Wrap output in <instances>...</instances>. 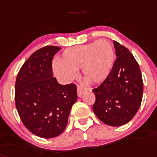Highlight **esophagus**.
<instances>
[{"label": "esophagus", "mask_w": 157, "mask_h": 157, "mask_svg": "<svg viewBox=\"0 0 157 157\" xmlns=\"http://www.w3.org/2000/svg\"><path fill=\"white\" fill-rule=\"evenodd\" d=\"M87 92V89L82 87L81 85H77V95L79 97H81L83 94Z\"/></svg>", "instance_id": "obj_1"}]
</instances>
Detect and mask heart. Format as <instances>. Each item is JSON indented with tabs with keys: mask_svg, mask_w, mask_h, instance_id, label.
<instances>
[{
	"mask_svg": "<svg viewBox=\"0 0 157 157\" xmlns=\"http://www.w3.org/2000/svg\"><path fill=\"white\" fill-rule=\"evenodd\" d=\"M60 61L54 63L53 70L63 81H72L76 76V70L81 68L86 80L97 84L105 81L111 72L114 50L109 40L101 39L67 48L60 57Z\"/></svg>",
	"mask_w": 157,
	"mask_h": 157,
	"instance_id": "1",
	"label": "heart"
}]
</instances>
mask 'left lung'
<instances>
[{"label":"left lung","mask_w":157,"mask_h":157,"mask_svg":"<svg viewBox=\"0 0 157 157\" xmlns=\"http://www.w3.org/2000/svg\"><path fill=\"white\" fill-rule=\"evenodd\" d=\"M113 44L117 58L107 78L93 89L96 96L93 109L103 123L116 127L129 122L137 113L144 84L133 55L116 40Z\"/></svg>","instance_id":"obj_1"}]
</instances>
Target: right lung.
I'll return each instance as SVG.
<instances>
[{
	"label": "right lung",
	"instance_id": "1",
	"mask_svg": "<svg viewBox=\"0 0 157 157\" xmlns=\"http://www.w3.org/2000/svg\"><path fill=\"white\" fill-rule=\"evenodd\" d=\"M60 49L48 45L36 50L24 63L15 83V103L22 123L42 138L64 131L71 109L77 100L75 84L60 85L52 77V60Z\"/></svg>",
	"mask_w": 157,
	"mask_h": 157
}]
</instances>
